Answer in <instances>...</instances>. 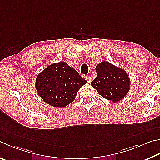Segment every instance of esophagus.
<instances>
[{"mask_svg": "<svg viewBox=\"0 0 160 160\" xmlns=\"http://www.w3.org/2000/svg\"><path fill=\"white\" fill-rule=\"evenodd\" d=\"M85 80L88 81V82H91V78H90V76H89V75H86V76H85Z\"/></svg>", "mask_w": 160, "mask_h": 160, "instance_id": "1", "label": "esophagus"}]
</instances>
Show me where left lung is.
Returning a JSON list of instances; mask_svg holds the SVG:
<instances>
[{
  "instance_id": "obj_1",
  "label": "left lung",
  "mask_w": 160,
  "mask_h": 160,
  "mask_svg": "<svg viewBox=\"0 0 160 160\" xmlns=\"http://www.w3.org/2000/svg\"><path fill=\"white\" fill-rule=\"evenodd\" d=\"M97 76L91 85L106 99L118 102L125 97L130 89V79L124 69L108 62H102L96 66Z\"/></svg>"
}]
</instances>
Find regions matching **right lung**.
Listing matches in <instances>:
<instances>
[{"label": "right lung", "instance_id": "add662e5", "mask_svg": "<svg viewBox=\"0 0 160 160\" xmlns=\"http://www.w3.org/2000/svg\"><path fill=\"white\" fill-rule=\"evenodd\" d=\"M86 83L78 71L60 62L52 63L38 75L36 88L45 103L62 108L74 101L78 92Z\"/></svg>", "mask_w": 160, "mask_h": 160}]
</instances>
